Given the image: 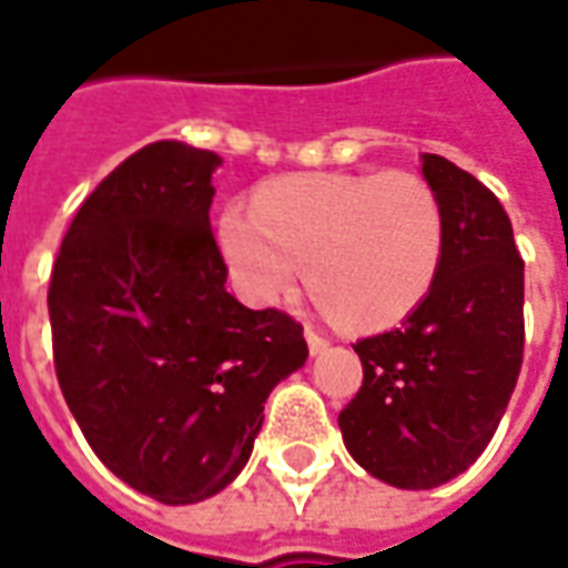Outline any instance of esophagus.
<instances>
[{"label": "esophagus", "instance_id": "esophagus-1", "mask_svg": "<svg viewBox=\"0 0 568 568\" xmlns=\"http://www.w3.org/2000/svg\"><path fill=\"white\" fill-rule=\"evenodd\" d=\"M304 334H307V346H310V353H313V356H320V353H325V349H328V341H325L320 332L307 328Z\"/></svg>", "mask_w": 568, "mask_h": 568}]
</instances>
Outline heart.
<instances>
[{
    "mask_svg": "<svg viewBox=\"0 0 568 568\" xmlns=\"http://www.w3.org/2000/svg\"><path fill=\"white\" fill-rule=\"evenodd\" d=\"M219 252L240 295L271 307L301 280L346 328L377 332L410 316L438 280L447 212L426 175L301 173L227 206Z\"/></svg>",
    "mask_w": 568,
    "mask_h": 568,
    "instance_id": "b5f03b06",
    "label": "heart"
}]
</instances>
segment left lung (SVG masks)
<instances>
[{"label": "left lung", "instance_id": "obj_1", "mask_svg": "<svg viewBox=\"0 0 568 568\" xmlns=\"http://www.w3.org/2000/svg\"><path fill=\"white\" fill-rule=\"evenodd\" d=\"M423 175L447 212L438 280L402 328L353 344L362 386L341 432L368 475L432 489L484 453L524 365V258L499 197L440 154Z\"/></svg>", "mask_w": 568, "mask_h": 568}]
</instances>
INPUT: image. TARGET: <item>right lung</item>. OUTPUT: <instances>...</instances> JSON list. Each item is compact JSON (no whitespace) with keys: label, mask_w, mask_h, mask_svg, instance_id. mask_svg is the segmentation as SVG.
Segmentation results:
<instances>
[{"label":"right lung","mask_w":568,"mask_h":568,"mask_svg":"<svg viewBox=\"0 0 568 568\" xmlns=\"http://www.w3.org/2000/svg\"><path fill=\"white\" fill-rule=\"evenodd\" d=\"M219 154L151 142L81 203L57 252L54 368L93 453L163 505L234 480L276 383L307 358L304 325L227 295L210 227Z\"/></svg>","instance_id":"obj_1"}]
</instances>
